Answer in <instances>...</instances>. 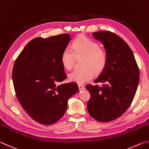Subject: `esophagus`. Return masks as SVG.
<instances>
[{"instance_id": "1", "label": "esophagus", "mask_w": 149, "mask_h": 149, "mask_svg": "<svg viewBox=\"0 0 149 149\" xmlns=\"http://www.w3.org/2000/svg\"><path fill=\"white\" fill-rule=\"evenodd\" d=\"M78 87H79V91H81V90H84V89H85V87L83 86L82 85L79 84V85H78Z\"/></svg>"}]
</instances>
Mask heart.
Segmentation results:
<instances>
[{"label": "heart", "instance_id": "1", "mask_svg": "<svg viewBox=\"0 0 149 149\" xmlns=\"http://www.w3.org/2000/svg\"><path fill=\"white\" fill-rule=\"evenodd\" d=\"M81 57H83L81 62L82 68L75 69L68 75L70 81L77 84H84L91 80L94 75L93 72L99 74L107 64L105 50L100 49L97 42L85 36H79L74 40L72 50L66 48L63 50L60 60L64 68L70 70L74 66L75 58Z\"/></svg>", "mask_w": 149, "mask_h": 149}]
</instances>
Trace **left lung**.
Returning <instances> with one entry per match:
<instances>
[{
	"label": "left lung",
	"instance_id": "1",
	"mask_svg": "<svg viewBox=\"0 0 149 149\" xmlns=\"http://www.w3.org/2000/svg\"><path fill=\"white\" fill-rule=\"evenodd\" d=\"M104 45L107 54L104 69L94 82L87 85L91 94L88 112L96 120L107 122L121 116L132 104L139 82V70L134 55L123 40L114 33H93Z\"/></svg>",
	"mask_w": 149,
	"mask_h": 149
}]
</instances>
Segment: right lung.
<instances>
[{"instance_id": "right-lung-1", "label": "right lung", "mask_w": 149, "mask_h": 149, "mask_svg": "<svg viewBox=\"0 0 149 149\" xmlns=\"http://www.w3.org/2000/svg\"><path fill=\"white\" fill-rule=\"evenodd\" d=\"M71 37L64 33L37 37L15 60L12 80L17 99L33 120L51 125L64 116L68 100L79 91L75 83L57 85L66 78L60 60Z\"/></svg>"}]
</instances>
